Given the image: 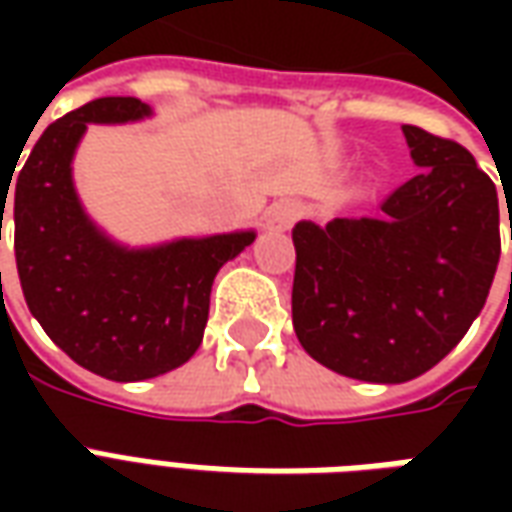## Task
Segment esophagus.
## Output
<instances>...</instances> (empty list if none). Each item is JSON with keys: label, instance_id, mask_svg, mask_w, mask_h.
<instances>
[{"label": "esophagus", "instance_id": "esophagus-1", "mask_svg": "<svg viewBox=\"0 0 512 512\" xmlns=\"http://www.w3.org/2000/svg\"><path fill=\"white\" fill-rule=\"evenodd\" d=\"M301 216V205L299 202H277L271 211H268V224L274 227V230H288L290 224L296 222Z\"/></svg>", "mask_w": 512, "mask_h": 512}]
</instances>
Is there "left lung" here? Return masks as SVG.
I'll list each match as a JSON object with an SVG mask.
<instances>
[{
	"label": "left lung",
	"instance_id": "obj_1",
	"mask_svg": "<svg viewBox=\"0 0 512 512\" xmlns=\"http://www.w3.org/2000/svg\"><path fill=\"white\" fill-rule=\"evenodd\" d=\"M403 134L419 172L378 202V219L293 227L299 343L373 384L422 376L461 343L502 252L496 186L472 153L419 126Z\"/></svg>",
	"mask_w": 512,
	"mask_h": 512
}]
</instances>
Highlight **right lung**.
<instances>
[{"label": "right lung", "mask_w": 512, "mask_h": 512, "mask_svg": "<svg viewBox=\"0 0 512 512\" xmlns=\"http://www.w3.org/2000/svg\"><path fill=\"white\" fill-rule=\"evenodd\" d=\"M145 115L150 106L139 98H98L68 112L40 134L13 186V246L29 312L76 365L109 381H145L189 362L216 271L255 241V233H230L131 252L95 230L73 191V150L87 123Z\"/></svg>", "instance_id": "1"}]
</instances>
